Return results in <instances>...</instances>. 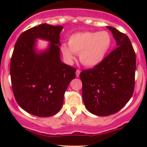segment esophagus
<instances>
[{
	"label": "esophagus",
	"mask_w": 147,
	"mask_h": 147,
	"mask_svg": "<svg viewBox=\"0 0 147 147\" xmlns=\"http://www.w3.org/2000/svg\"><path fill=\"white\" fill-rule=\"evenodd\" d=\"M80 72H81V71H80V70H76V77H79V76H80Z\"/></svg>",
	"instance_id": "34e87169"
}]
</instances>
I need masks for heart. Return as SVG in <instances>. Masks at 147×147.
<instances>
[{"label":"heart","mask_w":147,"mask_h":147,"mask_svg":"<svg viewBox=\"0 0 147 147\" xmlns=\"http://www.w3.org/2000/svg\"><path fill=\"white\" fill-rule=\"evenodd\" d=\"M112 46V37L106 31L77 32L71 35L68 45H61L65 59L71 62L75 54H80V62L87 67H95L105 59Z\"/></svg>","instance_id":"b5f03b06"}]
</instances>
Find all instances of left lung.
I'll return each instance as SVG.
<instances>
[{
	"label": "left lung",
	"instance_id": "8db88e82",
	"mask_svg": "<svg viewBox=\"0 0 147 147\" xmlns=\"http://www.w3.org/2000/svg\"><path fill=\"white\" fill-rule=\"evenodd\" d=\"M117 48L99 65L80 73L87 110L99 116L119 112L133 94L136 57L129 37L111 26Z\"/></svg>",
	"mask_w": 147,
	"mask_h": 147
}]
</instances>
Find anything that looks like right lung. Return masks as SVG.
<instances>
[{"instance_id": "1", "label": "right lung", "mask_w": 147, "mask_h": 147, "mask_svg": "<svg viewBox=\"0 0 147 147\" xmlns=\"http://www.w3.org/2000/svg\"><path fill=\"white\" fill-rule=\"evenodd\" d=\"M63 27L43 23L19 36L11 56L10 76L17 102L22 109L39 117H49L62 107L64 94L76 68L61 61L59 34ZM37 38L50 42L37 52Z\"/></svg>"}]
</instances>
